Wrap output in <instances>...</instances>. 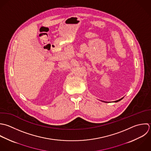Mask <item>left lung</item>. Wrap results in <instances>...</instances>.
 I'll return each mask as SVG.
<instances>
[{"label":"left lung","mask_w":151,"mask_h":151,"mask_svg":"<svg viewBox=\"0 0 151 151\" xmlns=\"http://www.w3.org/2000/svg\"><path fill=\"white\" fill-rule=\"evenodd\" d=\"M123 99V98H121V99H119V100H118V101H115V102H118V101H121V99ZM102 102H105V101H102Z\"/></svg>","instance_id":"obj_1"}]
</instances>
